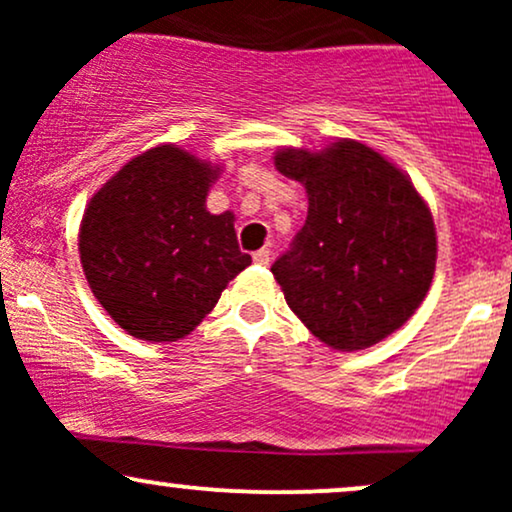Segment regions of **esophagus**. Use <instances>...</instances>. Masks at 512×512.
<instances>
[{"instance_id": "34e87169", "label": "esophagus", "mask_w": 512, "mask_h": 512, "mask_svg": "<svg viewBox=\"0 0 512 512\" xmlns=\"http://www.w3.org/2000/svg\"><path fill=\"white\" fill-rule=\"evenodd\" d=\"M252 260H255V264H269V260H272V252H269V248H262L252 255Z\"/></svg>"}]
</instances>
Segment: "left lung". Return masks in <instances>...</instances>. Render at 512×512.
<instances>
[{"label":"left lung","mask_w":512,"mask_h":512,"mask_svg":"<svg viewBox=\"0 0 512 512\" xmlns=\"http://www.w3.org/2000/svg\"><path fill=\"white\" fill-rule=\"evenodd\" d=\"M308 192V219L272 264L289 308L339 351L378 344L414 315L436 272V226L407 175L370 146L279 149Z\"/></svg>","instance_id":"left-lung-1"}]
</instances>
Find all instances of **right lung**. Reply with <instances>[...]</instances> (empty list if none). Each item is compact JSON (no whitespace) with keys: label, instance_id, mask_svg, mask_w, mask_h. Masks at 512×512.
I'll return each instance as SVG.
<instances>
[{"label":"right lung","instance_id":"obj_1","mask_svg":"<svg viewBox=\"0 0 512 512\" xmlns=\"http://www.w3.org/2000/svg\"><path fill=\"white\" fill-rule=\"evenodd\" d=\"M216 175L211 163L163 144L132 158L88 202L81 267L98 303L132 337L182 339L252 262L238 248L231 211H207Z\"/></svg>","mask_w":512,"mask_h":512}]
</instances>
